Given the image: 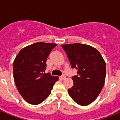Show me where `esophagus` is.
Returning <instances> with one entry per match:
<instances>
[{
	"instance_id": "esophagus-1",
	"label": "esophagus",
	"mask_w": 120,
	"mask_h": 120,
	"mask_svg": "<svg viewBox=\"0 0 120 120\" xmlns=\"http://www.w3.org/2000/svg\"><path fill=\"white\" fill-rule=\"evenodd\" d=\"M60 78L62 79V80H64V79H65L66 78V76L65 75H62L61 77H60Z\"/></svg>"
}]
</instances>
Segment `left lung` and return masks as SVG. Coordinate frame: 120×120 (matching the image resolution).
<instances>
[{
  "label": "left lung",
  "mask_w": 120,
  "mask_h": 120,
  "mask_svg": "<svg viewBox=\"0 0 120 120\" xmlns=\"http://www.w3.org/2000/svg\"><path fill=\"white\" fill-rule=\"evenodd\" d=\"M72 68L78 70L72 77L73 86L68 89L71 98L81 106H86L97 98L105 84L106 64L94 47L75 43L62 45Z\"/></svg>",
  "instance_id": "1"
}]
</instances>
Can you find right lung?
<instances>
[{
  "label": "right lung",
  "mask_w": 120,
  "mask_h": 120,
  "mask_svg": "<svg viewBox=\"0 0 120 120\" xmlns=\"http://www.w3.org/2000/svg\"><path fill=\"white\" fill-rule=\"evenodd\" d=\"M56 44L37 42L23 48L13 65L14 82L18 91L27 102L41 103L49 97L58 77L45 73L47 59Z\"/></svg>",
  "instance_id": "obj_1"
}]
</instances>
